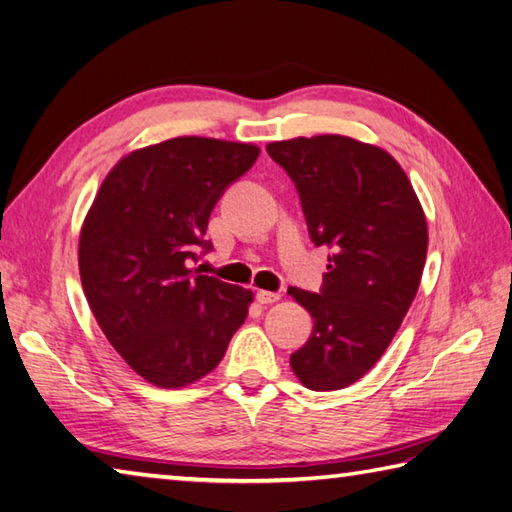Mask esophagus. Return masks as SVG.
I'll return each instance as SVG.
<instances>
[{"instance_id": "esophagus-1", "label": "esophagus", "mask_w": 512, "mask_h": 512, "mask_svg": "<svg viewBox=\"0 0 512 512\" xmlns=\"http://www.w3.org/2000/svg\"><path fill=\"white\" fill-rule=\"evenodd\" d=\"M280 298H283V294L280 291H267V289H260L256 294V300L260 302V305H271V302H278Z\"/></svg>"}]
</instances>
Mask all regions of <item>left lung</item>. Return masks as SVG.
Returning a JSON list of instances; mask_svg holds the SVG:
<instances>
[{
	"mask_svg": "<svg viewBox=\"0 0 512 512\" xmlns=\"http://www.w3.org/2000/svg\"><path fill=\"white\" fill-rule=\"evenodd\" d=\"M267 152L296 183L311 241L333 249L320 294L289 289L314 318L289 364L307 389L338 391L398 333L422 280L426 216L409 176L378 145L318 134L274 141Z\"/></svg>",
	"mask_w": 512,
	"mask_h": 512,
	"instance_id": "left-lung-1",
	"label": "left lung"
}]
</instances>
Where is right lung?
<instances>
[{
  "label": "right lung",
  "mask_w": 512,
  "mask_h": 512,
  "mask_svg": "<svg viewBox=\"0 0 512 512\" xmlns=\"http://www.w3.org/2000/svg\"><path fill=\"white\" fill-rule=\"evenodd\" d=\"M260 148L176 137L132 150L106 174L79 232L83 294L125 364L159 389L205 378L247 318L254 291L192 260L225 187Z\"/></svg>",
  "instance_id": "add662e5"
}]
</instances>
